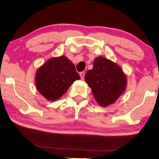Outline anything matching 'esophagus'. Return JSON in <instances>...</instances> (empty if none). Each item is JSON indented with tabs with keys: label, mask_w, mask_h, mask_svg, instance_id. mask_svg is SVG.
I'll return each mask as SVG.
<instances>
[{
	"label": "esophagus",
	"mask_w": 159,
	"mask_h": 159,
	"mask_svg": "<svg viewBox=\"0 0 159 159\" xmlns=\"http://www.w3.org/2000/svg\"><path fill=\"white\" fill-rule=\"evenodd\" d=\"M80 77H81V79H82V80H84V72H80Z\"/></svg>",
	"instance_id": "esophagus-1"
}]
</instances>
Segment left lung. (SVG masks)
Wrapping results in <instances>:
<instances>
[{
	"instance_id": "1",
	"label": "left lung",
	"mask_w": 159,
	"mask_h": 159,
	"mask_svg": "<svg viewBox=\"0 0 159 159\" xmlns=\"http://www.w3.org/2000/svg\"><path fill=\"white\" fill-rule=\"evenodd\" d=\"M85 82L92 89L98 105L106 107L115 103L125 92L127 80L118 64L98 56L93 61V68L86 73Z\"/></svg>"
}]
</instances>
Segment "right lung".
Masks as SVG:
<instances>
[{"instance_id": "obj_1", "label": "right lung", "mask_w": 159, "mask_h": 159, "mask_svg": "<svg viewBox=\"0 0 159 159\" xmlns=\"http://www.w3.org/2000/svg\"><path fill=\"white\" fill-rule=\"evenodd\" d=\"M80 79L75 65L66 56L53 57L39 67L35 75L38 92L46 99H59L71 84Z\"/></svg>"}]
</instances>
